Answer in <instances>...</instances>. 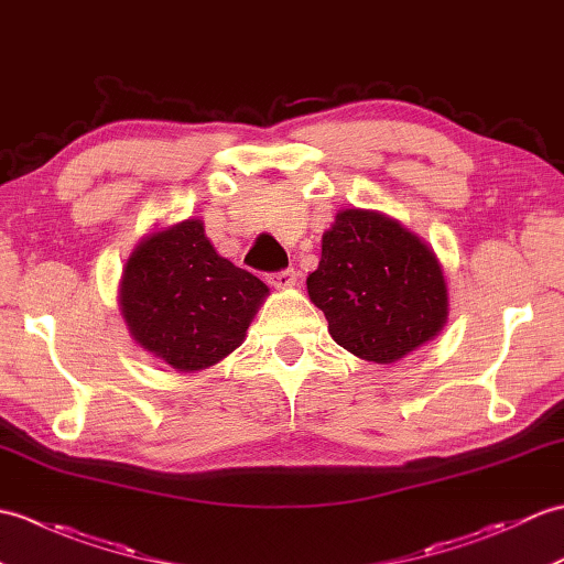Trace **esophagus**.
Segmentation results:
<instances>
[{
    "instance_id": "obj_1",
    "label": "esophagus",
    "mask_w": 564,
    "mask_h": 564,
    "mask_svg": "<svg viewBox=\"0 0 564 564\" xmlns=\"http://www.w3.org/2000/svg\"><path fill=\"white\" fill-rule=\"evenodd\" d=\"M297 281V273L293 269H285V271H275V273H269V283L273 285V289L279 291H285V289H293Z\"/></svg>"
}]
</instances>
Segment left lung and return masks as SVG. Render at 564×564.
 I'll use <instances>...</instances> for the list:
<instances>
[{
  "mask_svg": "<svg viewBox=\"0 0 564 564\" xmlns=\"http://www.w3.org/2000/svg\"><path fill=\"white\" fill-rule=\"evenodd\" d=\"M307 293L332 339L373 364H394L431 341L448 319L441 263L422 237L378 210L346 208L322 235Z\"/></svg>",
  "mask_w": 564,
  "mask_h": 564,
  "instance_id": "1",
  "label": "left lung"
}]
</instances>
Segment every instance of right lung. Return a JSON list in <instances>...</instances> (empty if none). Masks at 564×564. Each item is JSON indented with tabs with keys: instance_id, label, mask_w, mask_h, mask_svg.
Listing matches in <instances>:
<instances>
[{
	"instance_id": "add662e5",
	"label": "right lung",
	"mask_w": 564,
	"mask_h": 564,
	"mask_svg": "<svg viewBox=\"0 0 564 564\" xmlns=\"http://www.w3.org/2000/svg\"><path fill=\"white\" fill-rule=\"evenodd\" d=\"M267 295V283L220 257L191 218L138 242L123 269L121 315L142 349L194 373L242 344Z\"/></svg>"
}]
</instances>
